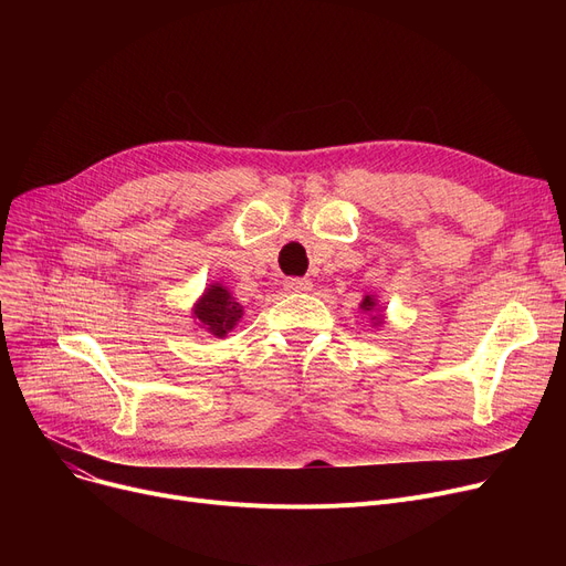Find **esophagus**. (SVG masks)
<instances>
[{"instance_id": "34e87169", "label": "esophagus", "mask_w": 566, "mask_h": 566, "mask_svg": "<svg viewBox=\"0 0 566 566\" xmlns=\"http://www.w3.org/2000/svg\"><path fill=\"white\" fill-rule=\"evenodd\" d=\"M284 289L289 293H303V291L312 289V282L305 277H289V280H284Z\"/></svg>"}]
</instances>
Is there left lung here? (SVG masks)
<instances>
[{
	"label": "left lung",
	"instance_id": "8db88e82",
	"mask_svg": "<svg viewBox=\"0 0 566 566\" xmlns=\"http://www.w3.org/2000/svg\"><path fill=\"white\" fill-rule=\"evenodd\" d=\"M360 307H363L365 312H371V310L376 307V301L371 298V295H365V301H363V305H360ZM374 318L380 323V318H378V316H374Z\"/></svg>",
	"mask_w": 566,
	"mask_h": 566
}]
</instances>
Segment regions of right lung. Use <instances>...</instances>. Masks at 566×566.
Segmentation results:
<instances>
[{"label":"right lung","instance_id":"right-lung-1","mask_svg":"<svg viewBox=\"0 0 566 566\" xmlns=\"http://www.w3.org/2000/svg\"><path fill=\"white\" fill-rule=\"evenodd\" d=\"M241 314L243 307L238 305L229 295V291L220 284H213L208 289L195 307V316L199 318V323L216 337H224L233 328L235 321L241 318Z\"/></svg>","mask_w":566,"mask_h":566}]
</instances>
